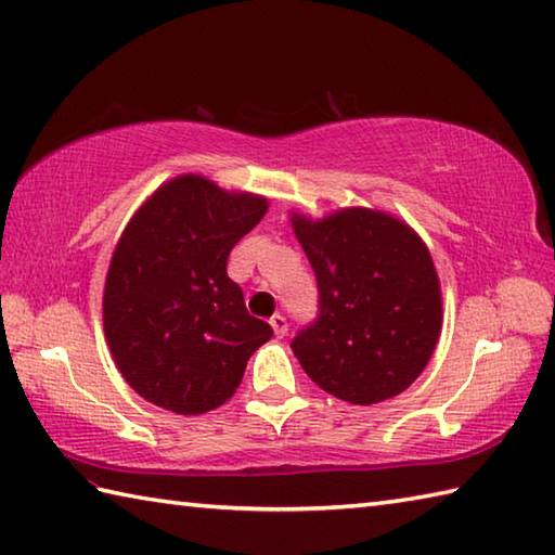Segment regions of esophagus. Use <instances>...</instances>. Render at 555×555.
<instances>
[{
	"instance_id": "1",
	"label": "esophagus",
	"mask_w": 555,
	"mask_h": 555,
	"mask_svg": "<svg viewBox=\"0 0 555 555\" xmlns=\"http://www.w3.org/2000/svg\"><path fill=\"white\" fill-rule=\"evenodd\" d=\"M271 327H274V334L276 336H286L288 334V320L284 318V314H274V318L269 320Z\"/></svg>"
}]
</instances>
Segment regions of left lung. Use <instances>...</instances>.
I'll list each match as a JSON object with an SVG mask.
<instances>
[{
	"label": "left lung",
	"instance_id": "8db88e82",
	"mask_svg": "<svg viewBox=\"0 0 555 555\" xmlns=\"http://www.w3.org/2000/svg\"><path fill=\"white\" fill-rule=\"evenodd\" d=\"M318 279V318L291 349L314 385L351 404H377L414 383L436 349L442 302L428 247L371 209L312 223L293 219Z\"/></svg>",
	"mask_w": 555,
	"mask_h": 555
}]
</instances>
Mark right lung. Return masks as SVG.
<instances>
[{"label": "right lung", "mask_w": 555, "mask_h": 555, "mask_svg": "<svg viewBox=\"0 0 555 555\" xmlns=\"http://www.w3.org/2000/svg\"><path fill=\"white\" fill-rule=\"evenodd\" d=\"M264 211L262 197L182 176L125 228L105 279V339L127 385L151 404L182 416L221 406L274 336L225 274L233 245Z\"/></svg>", "instance_id": "1"}]
</instances>
